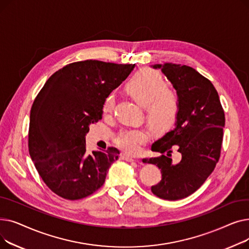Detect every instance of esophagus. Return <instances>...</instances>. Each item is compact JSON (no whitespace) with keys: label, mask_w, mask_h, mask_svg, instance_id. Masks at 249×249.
Here are the masks:
<instances>
[{"label":"esophagus","mask_w":249,"mask_h":249,"mask_svg":"<svg viewBox=\"0 0 249 249\" xmlns=\"http://www.w3.org/2000/svg\"><path fill=\"white\" fill-rule=\"evenodd\" d=\"M121 160H125V161H128V162H133V161H135L134 159L130 158V156H127V155H125V154H122V155H121Z\"/></svg>","instance_id":"esophagus-1"}]
</instances>
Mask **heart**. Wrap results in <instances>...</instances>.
I'll list each match as a JSON object with an SVG mask.
<instances>
[{"label": "heart", "mask_w": 249, "mask_h": 249, "mask_svg": "<svg viewBox=\"0 0 249 249\" xmlns=\"http://www.w3.org/2000/svg\"><path fill=\"white\" fill-rule=\"evenodd\" d=\"M126 89L139 104L145 106L147 120L155 131L163 132L173 127L178 112V99L166 89L167 85L159 72L147 69L141 70L130 78ZM114 104V95H108L103 104V112L111 113ZM148 139L149 134L146 130L130 128L118 134L116 144L125 153L135 154Z\"/></svg>", "instance_id": "b5f03b06"}]
</instances>
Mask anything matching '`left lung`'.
<instances>
[{"instance_id":"left-lung-1","label":"left lung","mask_w":249,"mask_h":249,"mask_svg":"<svg viewBox=\"0 0 249 249\" xmlns=\"http://www.w3.org/2000/svg\"><path fill=\"white\" fill-rule=\"evenodd\" d=\"M151 68L160 69L177 90L178 112L176 127L151 146L160 155L143 162L155 164L161 172V180L151 192L160 199L176 201L195 193L214 171L225 116L213 84L193 68L171 62ZM173 148L182 154L178 164L170 159Z\"/></svg>"}]
</instances>
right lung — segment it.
<instances>
[{
  "label": "right lung",
  "instance_id": "right-lung-1",
  "mask_svg": "<svg viewBox=\"0 0 249 249\" xmlns=\"http://www.w3.org/2000/svg\"><path fill=\"white\" fill-rule=\"evenodd\" d=\"M135 64L77 61L52 74L30 112L28 147L46 186L61 198L78 200L100 189L119 150L87 153L89 125L102 119L103 104Z\"/></svg>",
  "mask_w": 249,
  "mask_h": 249
}]
</instances>
